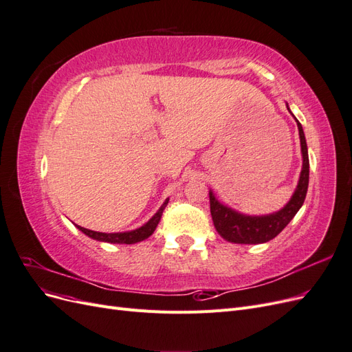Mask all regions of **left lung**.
I'll list each match as a JSON object with an SVG mask.
<instances>
[{"label":"left lung","instance_id":"8db88e82","mask_svg":"<svg viewBox=\"0 0 352 352\" xmlns=\"http://www.w3.org/2000/svg\"><path fill=\"white\" fill-rule=\"evenodd\" d=\"M289 110V109H287ZM296 120V119H295ZM298 131H300V140H301V151H302V170L301 177L298 182L296 190L291 201L278 212L270 216L263 217H250L238 214L214 198L212 192H210V211L214 228L219 232L221 238H225L233 243H263L276 238L279 233L287 226L294 216L298 212L304 204V199L308 189V179H310V162H308V151H307V142L301 123L296 120Z\"/></svg>","mask_w":352,"mask_h":352}]
</instances>
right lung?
Instances as JSON below:
<instances>
[{
    "label": "right lung",
    "instance_id": "obj_1",
    "mask_svg": "<svg viewBox=\"0 0 352 352\" xmlns=\"http://www.w3.org/2000/svg\"><path fill=\"white\" fill-rule=\"evenodd\" d=\"M168 199L164 201V204L160 207V210L155 212L154 217L146 223V225H144L142 228L136 229V230H132V232H123V233H102V232H94V230H89V229H85V228H80L78 226L85 235H88L89 238L92 239H97V241H102V242H111V243H135V242H140V241H144L146 239L148 236H151L160 219H162L163 216V211L167 206Z\"/></svg>",
    "mask_w": 352,
    "mask_h": 352
}]
</instances>
